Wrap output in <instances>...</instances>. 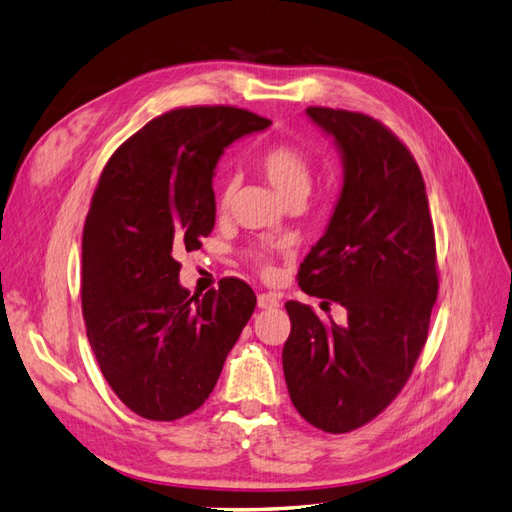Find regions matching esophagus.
<instances>
[{"label": "esophagus", "instance_id": "1", "mask_svg": "<svg viewBox=\"0 0 512 512\" xmlns=\"http://www.w3.org/2000/svg\"><path fill=\"white\" fill-rule=\"evenodd\" d=\"M257 307L259 310H275V307H279V296L272 292H261L257 296Z\"/></svg>", "mask_w": 512, "mask_h": 512}]
</instances>
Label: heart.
<instances>
[{"instance_id":"obj_1","label":"heart","mask_w":512,"mask_h":512,"mask_svg":"<svg viewBox=\"0 0 512 512\" xmlns=\"http://www.w3.org/2000/svg\"><path fill=\"white\" fill-rule=\"evenodd\" d=\"M257 170L266 178L277 196L288 205L292 200H305L314 185V168L307 154L290 144L268 146L257 154ZM235 192V183L229 181L222 192V202L229 205Z\"/></svg>"}]
</instances>
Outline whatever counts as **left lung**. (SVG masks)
<instances>
[{"instance_id":"1","label":"left lung","mask_w":512,"mask_h":512,"mask_svg":"<svg viewBox=\"0 0 512 512\" xmlns=\"http://www.w3.org/2000/svg\"><path fill=\"white\" fill-rule=\"evenodd\" d=\"M342 159L325 235L299 270L305 294L340 303L347 325L288 301L283 375L301 417L331 434L358 430L399 395L427 340L438 294L425 183L410 150L373 120L310 106Z\"/></svg>"}]
</instances>
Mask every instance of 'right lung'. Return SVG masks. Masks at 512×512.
Instances as JSON below:
<instances>
[{"mask_svg":"<svg viewBox=\"0 0 512 512\" xmlns=\"http://www.w3.org/2000/svg\"><path fill=\"white\" fill-rule=\"evenodd\" d=\"M270 124L233 106L176 109L124 141L100 176L82 231V314L104 379L139 417L198 410L255 310L233 277L189 296L176 255L213 229L224 148Z\"/></svg>","mask_w":512,"mask_h":512,"instance_id":"obj_1","label":"right lung"}]
</instances>
